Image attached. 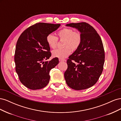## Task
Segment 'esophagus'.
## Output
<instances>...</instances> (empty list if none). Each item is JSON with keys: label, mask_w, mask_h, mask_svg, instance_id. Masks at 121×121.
Listing matches in <instances>:
<instances>
[{"label": "esophagus", "mask_w": 121, "mask_h": 121, "mask_svg": "<svg viewBox=\"0 0 121 121\" xmlns=\"http://www.w3.org/2000/svg\"><path fill=\"white\" fill-rule=\"evenodd\" d=\"M59 61H65V59H63V58H59Z\"/></svg>", "instance_id": "1"}]
</instances>
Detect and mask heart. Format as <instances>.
I'll list each match as a JSON object with an SVG mask.
<instances>
[{
	"label": "heart",
	"mask_w": 121,
	"mask_h": 121,
	"mask_svg": "<svg viewBox=\"0 0 121 121\" xmlns=\"http://www.w3.org/2000/svg\"><path fill=\"white\" fill-rule=\"evenodd\" d=\"M58 37L60 40H64L63 48L55 49L52 52L54 57L64 58L71 53V49L76 50L80 46L82 41L81 34L78 31H74L71 28H65L57 32ZM47 44L52 48H56L58 43V38L56 36L49 34L46 37Z\"/></svg>",
	"instance_id": "1"
}]
</instances>
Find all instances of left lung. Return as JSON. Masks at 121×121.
<instances>
[{"label":"left lung","instance_id":"obj_1","mask_svg":"<svg viewBox=\"0 0 121 121\" xmlns=\"http://www.w3.org/2000/svg\"><path fill=\"white\" fill-rule=\"evenodd\" d=\"M82 35L80 46L69 57L64 76L71 88L80 90L93 86L100 77L104 63V50L101 38L93 27L85 22L71 23Z\"/></svg>","mask_w":121,"mask_h":121}]
</instances>
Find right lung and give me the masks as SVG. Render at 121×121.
I'll list each match as a JSON object with an SVG mask.
<instances>
[{"label": "right lung", "mask_w": 121, "mask_h": 121, "mask_svg": "<svg viewBox=\"0 0 121 121\" xmlns=\"http://www.w3.org/2000/svg\"><path fill=\"white\" fill-rule=\"evenodd\" d=\"M60 26L36 23L26 29L18 39L14 54L16 71L21 82L28 88L37 90L45 87L49 81L51 69L59 63L57 57L44 60L52 56L47 36Z\"/></svg>", "instance_id": "1"}]
</instances>
